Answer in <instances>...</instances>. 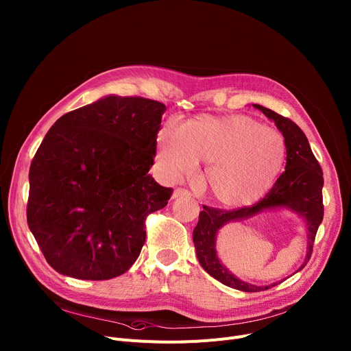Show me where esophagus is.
Here are the masks:
<instances>
[{
  "instance_id": "1",
  "label": "esophagus",
  "mask_w": 351,
  "mask_h": 351,
  "mask_svg": "<svg viewBox=\"0 0 351 351\" xmlns=\"http://www.w3.org/2000/svg\"><path fill=\"white\" fill-rule=\"evenodd\" d=\"M184 196H190V192L187 189H183V187H178L175 189V192L172 195V199H178V197H184Z\"/></svg>"
}]
</instances>
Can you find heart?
<instances>
[{
  "label": "heart",
  "mask_w": 351,
  "mask_h": 351,
  "mask_svg": "<svg viewBox=\"0 0 351 351\" xmlns=\"http://www.w3.org/2000/svg\"><path fill=\"white\" fill-rule=\"evenodd\" d=\"M285 140L274 129L245 116L199 117L167 124L158 134L156 162L165 179L193 175L208 162L214 196L228 206H245L266 195L285 161Z\"/></svg>",
  "instance_id": "obj_1"
}]
</instances>
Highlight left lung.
Listing matches in <instances>:
<instances>
[{
    "label": "left lung",
    "mask_w": 351,
    "mask_h": 351,
    "mask_svg": "<svg viewBox=\"0 0 351 351\" xmlns=\"http://www.w3.org/2000/svg\"><path fill=\"white\" fill-rule=\"evenodd\" d=\"M253 106L271 119L281 132L287 145L285 171L278 176L269 193L262 200L249 207L245 206L234 210H222L203 204V211L199 215V222L193 231L196 254L202 267L219 282L245 293L265 291L276 287L281 281L270 285H253L237 278L222 266L215 252V237L222 226L228 224L231 221L249 218L266 208L287 207L298 213L305 218L308 228L306 258L304 265L300 267V270H302L311 258L317 228L324 219V172L309 147L306 136L289 117H284L261 105Z\"/></svg>",
    "instance_id": "8db88e82"
}]
</instances>
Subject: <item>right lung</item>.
I'll use <instances>...</instances> for the list:
<instances>
[{
  "mask_svg": "<svg viewBox=\"0 0 351 351\" xmlns=\"http://www.w3.org/2000/svg\"><path fill=\"white\" fill-rule=\"evenodd\" d=\"M165 110L141 97H106L47 132L29 169L26 218L60 274L109 280L137 261L147 217L173 192L148 173Z\"/></svg>",
  "mask_w": 351,
  "mask_h": 351,
  "instance_id": "add662e5",
  "label": "right lung"
}]
</instances>
